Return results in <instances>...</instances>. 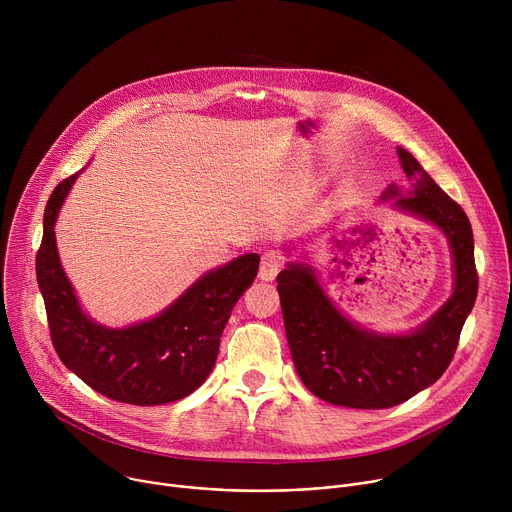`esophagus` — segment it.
Wrapping results in <instances>:
<instances>
[{"label": "esophagus", "instance_id": "1", "mask_svg": "<svg viewBox=\"0 0 512 512\" xmlns=\"http://www.w3.org/2000/svg\"><path fill=\"white\" fill-rule=\"evenodd\" d=\"M281 257L275 251H269L261 257V265H259V279L263 281H273L281 269Z\"/></svg>", "mask_w": 512, "mask_h": 512}]
</instances>
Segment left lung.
<instances>
[{
  "label": "left lung",
  "instance_id": "1",
  "mask_svg": "<svg viewBox=\"0 0 512 512\" xmlns=\"http://www.w3.org/2000/svg\"><path fill=\"white\" fill-rule=\"evenodd\" d=\"M397 156L411 184H389L381 200L446 237L454 287L444 306L417 328L379 332L360 326L336 306L306 249L277 275L285 336L298 377L316 397L340 407L387 409L431 387L448 369L478 294L474 237L466 212L407 150L397 148ZM283 251L291 255L298 247L283 245Z\"/></svg>",
  "mask_w": 512,
  "mask_h": 512
}]
</instances>
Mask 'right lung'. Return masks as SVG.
<instances>
[{"label":"right lung","instance_id":"add662e5","mask_svg":"<svg viewBox=\"0 0 512 512\" xmlns=\"http://www.w3.org/2000/svg\"><path fill=\"white\" fill-rule=\"evenodd\" d=\"M79 176L81 172L54 188L36 257L56 354L68 371L113 401L150 407L184 399L212 373L231 312L257 277L259 255L245 253L202 273L148 320L105 326L81 306L56 249V218Z\"/></svg>","mask_w":512,"mask_h":512}]
</instances>
